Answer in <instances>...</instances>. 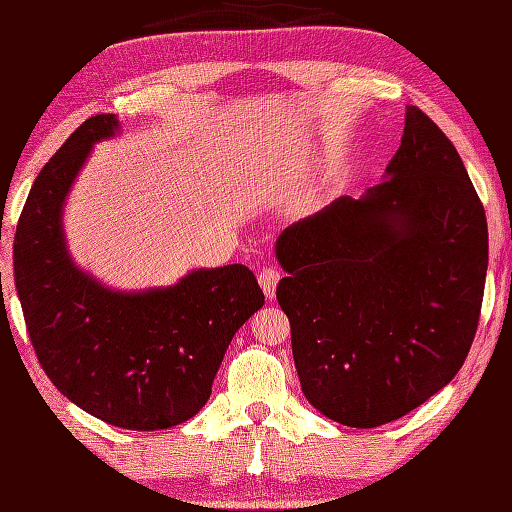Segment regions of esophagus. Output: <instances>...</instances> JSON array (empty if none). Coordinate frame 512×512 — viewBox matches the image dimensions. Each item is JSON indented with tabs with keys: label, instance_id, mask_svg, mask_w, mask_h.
I'll list each match as a JSON object with an SVG mask.
<instances>
[{
	"label": "esophagus",
	"instance_id": "34e87169",
	"mask_svg": "<svg viewBox=\"0 0 512 512\" xmlns=\"http://www.w3.org/2000/svg\"><path fill=\"white\" fill-rule=\"evenodd\" d=\"M257 279H259V286H262V290H264V295L268 299H275V290H277V284H279V279H281L279 270L266 266V268L259 270Z\"/></svg>",
	"mask_w": 512,
	"mask_h": 512
}]
</instances>
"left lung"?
Instances as JSON below:
<instances>
[{"instance_id":"left-lung-1","label":"left lung","mask_w":512,"mask_h":512,"mask_svg":"<svg viewBox=\"0 0 512 512\" xmlns=\"http://www.w3.org/2000/svg\"><path fill=\"white\" fill-rule=\"evenodd\" d=\"M387 176L277 239L288 273L277 301L303 394L356 429L407 416L451 383L475 339L488 268L480 195L418 107H407Z\"/></svg>"}]
</instances>
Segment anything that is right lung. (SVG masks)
<instances>
[{"instance_id": "right-lung-1", "label": "right lung", "mask_w": 512, "mask_h": 512, "mask_svg": "<svg viewBox=\"0 0 512 512\" xmlns=\"http://www.w3.org/2000/svg\"><path fill=\"white\" fill-rule=\"evenodd\" d=\"M116 129L114 114L88 118L39 171L17 222L15 288L43 372L65 398L114 427L169 429L209 400L228 343L264 292L242 264L127 295L70 262L63 200L92 145Z\"/></svg>"}]
</instances>
